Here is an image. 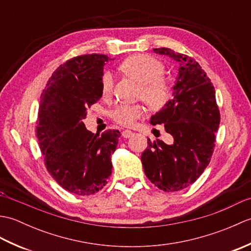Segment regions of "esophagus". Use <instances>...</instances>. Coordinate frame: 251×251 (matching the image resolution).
I'll list each match as a JSON object with an SVG mask.
<instances>
[{
	"label": "esophagus",
	"mask_w": 251,
	"mask_h": 251,
	"mask_svg": "<svg viewBox=\"0 0 251 251\" xmlns=\"http://www.w3.org/2000/svg\"><path fill=\"white\" fill-rule=\"evenodd\" d=\"M132 135V131L129 129H125L122 131V137L123 138H129Z\"/></svg>",
	"instance_id": "34e87169"
}]
</instances>
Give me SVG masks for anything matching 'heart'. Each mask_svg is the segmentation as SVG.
Wrapping results in <instances>:
<instances>
[{"label":"heart","mask_w":251,"mask_h":251,"mask_svg":"<svg viewBox=\"0 0 251 251\" xmlns=\"http://www.w3.org/2000/svg\"><path fill=\"white\" fill-rule=\"evenodd\" d=\"M119 70L126 76L139 84L138 98L142 99L153 110H159L168 103L173 96V86L169 79L163 75L165 67L157 58L147 54H136L121 62ZM114 81L108 71L100 79L101 95L109 98L113 93ZM145 108L140 104L121 105L113 112L114 122L125 127H131L145 115Z\"/></svg>","instance_id":"b5f03b06"}]
</instances>
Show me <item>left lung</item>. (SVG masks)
Instances as JSON below:
<instances>
[{
	"label": "left lung",
	"mask_w": 251,
	"mask_h": 251,
	"mask_svg": "<svg viewBox=\"0 0 251 251\" xmlns=\"http://www.w3.org/2000/svg\"><path fill=\"white\" fill-rule=\"evenodd\" d=\"M179 63L174 98L151 117L164 124L172 145L148 139L141 162L148 179L165 192H176L194 183L210 162L220 112L215 87L195 59L173 50L154 49Z\"/></svg>",
	"instance_id": "1"
}]
</instances>
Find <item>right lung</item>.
Returning <instances> with one entry per match:
<instances>
[{
	"label": "right lung",
	"mask_w": 251,
	"mask_h": 251,
	"mask_svg": "<svg viewBox=\"0 0 251 251\" xmlns=\"http://www.w3.org/2000/svg\"><path fill=\"white\" fill-rule=\"evenodd\" d=\"M108 56L73 57L58 67L41 95L36 137L45 166L56 182L70 193L92 195L108 183L111 155L121 132L93 134L83 120L101 98L100 79Z\"/></svg>",
	"instance_id": "1"
}]
</instances>
